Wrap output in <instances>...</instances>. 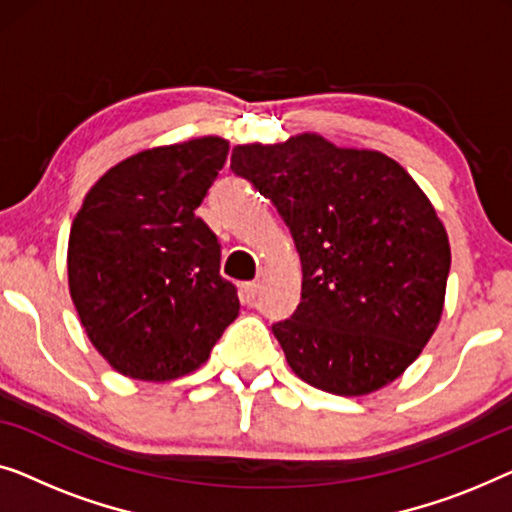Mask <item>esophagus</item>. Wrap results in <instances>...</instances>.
<instances>
[{
    "mask_svg": "<svg viewBox=\"0 0 512 512\" xmlns=\"http://www.w3.org/2000/svg\"><path fill=\"white\" fill-rule=\"evenodd\" d=\"M257 294H259V283L257 280H253V283H246L241 287V299H243V304H255V299H257Z\"/></svg>",
    "mask_w": 512,
    "mask_h": 512,
    "instance_id": "obj_1",
    "label": "esophagus"
}]
</instances>
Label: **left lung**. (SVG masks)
I'll return each mask as SVG.
<instances>
[{
  "instance_id": "obj_1",
  "label": "left lung",
  "mask_w": 512,
  "mask_h": 512,
  "mask_svg": "<svg viewBox=\"0 0 512 512\" xmlns=\"http://www.w3.org/2000/svg\"><path fill=\"white\" fill-rule=\"evenodd\" d=\"M232 171L271 199L301 259V301L273 336L308 385L362 397L399 378L443 313L450 243L406 169L318 134L232 150Z\"/></svg>"
}]
</instances>
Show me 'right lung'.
Masks as SVG:
<instances>
[{"instance_id":"1","label":"right lung","mask_w":512,"mask_h":512,"mask_svg":"<svg viewBox=\"0 0 512 512\" xmlns=\"http://www.w3.org/2000/svg\"><path fill=\"white\" fill-rule=\"evenodd\" d=\"M227 153L220 136L143 150L106 171L76 213L69 292L85 334L122 376H187L239 315L218 236L194 213Z\"/></svg>"}]
</instances>
